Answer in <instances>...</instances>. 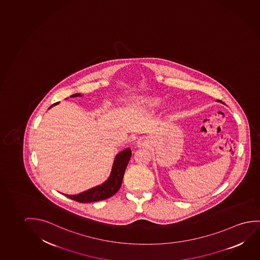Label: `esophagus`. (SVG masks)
<instances>
[{"label":"esophagus","mask_w":260,"mask_h":260,"mask_svg":"<svg viewBox=\"0 0 260 260\" xmlns=\"http://www.w3.org/2000/svg\"><path fill=\"white\" fill-rule=\"evenodd\" d=\"M147 143H148V140H147V138H141V139L137 141V145H138L139 147L147 146Z\"/></svg>","instance_id":"esophagus-1"}]
</instances>
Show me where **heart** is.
I'll return each instance as SVG.
<instances>
[{"label": "heart", "mask_w": 260, "mask_h": 260, "mask_svg": "<svg viewBox=\"0 0 260 260\" xmlns=\"http://www.w3.org/2000/svg\"><path fill=\"white\" fill-rule=\"evenodd\" d=\"M139 103L140 105L147 106L148 108H152V109H157L162 106V100L159 98H140Z\"/></svg>", "instance_id": "b5f03b06"}]
</instances>
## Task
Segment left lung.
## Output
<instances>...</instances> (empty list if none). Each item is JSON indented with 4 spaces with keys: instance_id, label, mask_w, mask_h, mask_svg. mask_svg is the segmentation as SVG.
<instances>
[{
    "instance_id": "obj_1",
    "label": "left lung",
    "mask_w": 260,
    "mask_h": 260,
    "mask_svg": "<svg viewBox=\"0 0 260 260\" xmlns=\"http://www.w3.org/2000/svg\"><path fill=\"white\" fill-rule=\"evenodd\" d=\"M217 102H220V103H222V101H219V100H217Z\"/></svg>"
}]
</instances>
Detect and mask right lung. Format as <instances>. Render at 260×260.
Masks as SVG:
<instances>
[{
  "label": "right lung",
  "instance_id": "add662e5",
  "mask_svg": "<svg viewBox=\"0 0 260 260\" xmlns=\"http://www.w3.org/2000/svg\"><path fill=\"white\" fill-rule=\"evenodd\" d=\"M76 96H82V95L80 94H74L71 95V98H76ZM58 104H59V102L53 104L50 106L49 109ZM131 157H132L131 148L128 147V148H125L123 150L120 151V153H118L115 155L109 177L104 183L98 185L94 188H89L86 191L81 192L77 195L64 194V196L67 197L71 200L78 201L79 203L95 202V201L106 200L110 197L113 196L121 186L125 170L127 168Z\"/></svg>",
  "mask_w": 260,
  "mask_h": 260
}]
</instances>
